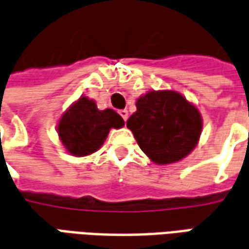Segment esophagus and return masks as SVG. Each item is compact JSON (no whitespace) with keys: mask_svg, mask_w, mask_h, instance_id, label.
<instances>
[{"mask_svg":"<svg viewBox=\"0 0 249 249\" xmlns=\"http://www.w3.org/2000/svg\"><path fill=\"white\" fill-rule=\"evenodd\" d=\"M119 115L123 118V121L126 122L128 118V111L127 110H119Z\"/></svg>","mask_w":249,"mask_h":249,"instance_id":"esophagus-1","label":"esophagus"}]
</instances>
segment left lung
I'll return each instance as SVG.
<instances>
[{"label": "left lung", "instance_id": "obj_1", "mask_svg": "<svg viewBox=\"0 0 249 249\" xmlns=\"http://www.w3.org/2000/svg\"><path fill=\"white\" fill-rule=\"evenodd\" d=\"M139 147L157 165L181 161L198 143L202 118L196 106L176 91H149L128 118Z\"/></svg>", "mask_w": 249, "mask_h": 249}]
</instances>
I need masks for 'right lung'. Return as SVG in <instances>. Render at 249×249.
Instances as JSON below:
<instances>
[{
	"label": "right lung",
	"mask_w": 249,
	"mask_h": 249,
	"mask_svg": "<svg viewBox=\"0 0 249 249\" xmlns=\"http://www.w3.org/2000/svg\"><path fill=\"white\" fill-rule=\"evenodd\" d=\"M123 126L124 121L115 111L98 110L93 100L82 96L61 115L57 133L70 154L84 157L102 147L111 128Z\"/></svg>",
	"instance_id": "right-lung-1"
}]
</instances>
